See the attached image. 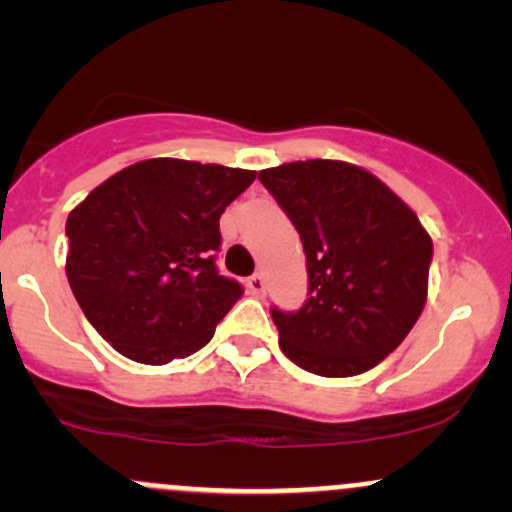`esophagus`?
<instances>
[{"label":"esophagus","mask_w":512,"mask_h":512,"mask_svg":"<svg viewBox=\"0 0 512 512\" xmlns=\"http://www.w3.org/2000/svg\"><path fill=\"white\" fill-rule=\"evenodd\" d=\"M247 289H250V294H255V297H262V294H265V289H267L265 277H262L260 272H255V275L247 280Z\"/></svg>","instance_id":"34e87169"}]
</instances>
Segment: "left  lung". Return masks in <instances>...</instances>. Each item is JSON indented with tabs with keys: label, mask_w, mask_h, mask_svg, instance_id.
Instances as JSON below:
<instances>
[{
	"label": "left lung",
	"mask_w": 512,
	"mask_h": 512,
	"mask_svg": "<svg viewBox=\"0 0 512 512\" xmlns=\"http://www.w3.org/2000/svg\"><path fill=\"white\" fill-rule=\"evenodd\" d=\"M257 178L297 227L307 255V302L297 312L272 307L280 349L329 379L374 369L423 312L428 232L394 190L344 160H297Z\"/></svg>",
	"instance_id": "obj_1"
}]
</instances>
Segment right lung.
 Masks as SVG:
<instances>
[{"label":"right lung","mask_w":512,"mask_h":512,"mask_svg":"<svg viewBox=\"0 0 512 512\" xmlns=\"http://www.w3.org/2000/svg\"><path fill=\"white\" fill-rule=\"evenodd\" d=\"M255 170L151 158L118 170L66 220V277L91 327L141 364L183 359L242 297L215 267L220 215Z\"/></svg>","instance_id":"right-lung-1"}]
</instances>
